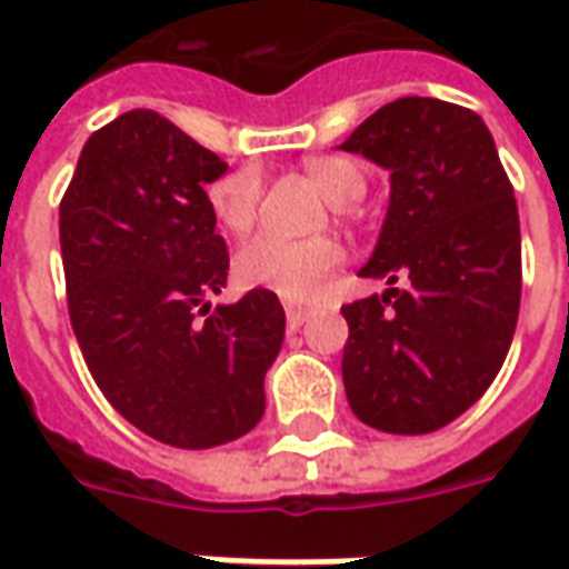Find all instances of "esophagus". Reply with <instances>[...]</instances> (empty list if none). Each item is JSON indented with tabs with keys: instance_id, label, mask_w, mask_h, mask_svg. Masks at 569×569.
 <instances>
[{
	"instance_id": "1",
	"label": "esophagus",
	"mask_w": 569,
	"mask_h": 569,
	"mask_svg": "<svg viewBox=\"0 0 569 569\" xmlns=\"http://www.w3.org/2000/svg\"><path fill=\"white\" fill-rule=\"evenodd\" d=\"M284 313H288V322H291V326H300L303 319L313 317V310H307V307H288Z\"/></svg>"
}]
</instances>
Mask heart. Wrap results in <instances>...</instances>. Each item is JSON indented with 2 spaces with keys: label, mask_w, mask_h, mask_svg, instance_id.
I'll return each mask as SVG.
<instances>
[{
  "label": "heart",
  "mask_w": 569,
  "mask_h": 569,
  "mask_svg": "<svg viewBox=\"0 0 569 569\" xmlns=\"http://www.w3.org/2000/svg\"><path fill=\"white\" fill-rule=\"evenodd\" d=\"M307 173L317 183L329 202L345 206L351 199H361L367 180L361 167L348 158L319 154L307 161ZM208 211L228 233H250L259 218L262 202V170L256 164H240L221 173L208 187ZM341 247L332 237L313 240H281V237H256L233 256V274L243 288L272 291L284 300H313L326 291L329 278L341 266Z\"/></svg>",
  "instance_id": "heart-1"
}]
</instances>
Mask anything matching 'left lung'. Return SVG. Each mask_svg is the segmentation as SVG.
<instances>
[{
	"label": "left lung",
	"instance_id": "obj_1",
	"mask_svg": "<svg viewBox=\"0 0 569 569\" xmlns=\"http://www.w3.org/2000/svg\"><path fill=\"white\" fill-rule=\"evenodd\" d=\"M339 148L389 170L361 274L405 278L341 307L348 405L386 433H430L485 396L510 351L522 295L513 187L485 120L447 100H392Z\"/></svg>",
	"mask_w": 569,
	"mask_h": 569
}]
</instances>
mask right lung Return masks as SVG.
Listing matches in <instances>:
<instances>
[{
  "instance_id": "1",
  "label": "right lung",
  "mask_w": 569,
  "mask_h": 569,
  "mask_svg": "<svg viewBox=\"0 0 569 569\" xmlns=\"http://www.w3.org/2000/svg\"><path fill=\"white\" fill-rule=\"evenodd\" d=\"M228 164L154 110L98 129L59 206L69 317L91 377L129 425L167 447L211 449L259 425L284 310L228 281L206 187Z\"/></svg>"
}]
</instances>
